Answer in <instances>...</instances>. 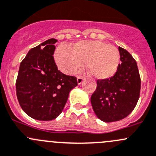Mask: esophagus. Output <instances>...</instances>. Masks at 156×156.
<instances>
[{
  "instance_id": "obj_1",
  "label": "esophagus",
  "mask_w": 156,
  "mask_h": 156,
  "mask_svg": "<svg viewBox=\"0 0 156 156\" xmlns=\"http://www.w3.org/2000/svg\"><path fill=\"white\" fill-rule=\"evenodd\" d=\"M83 81H84V78H82V77L78 76V78H77V81H78V84H81V83H82Z\"/></svg>"
}]
</instances>
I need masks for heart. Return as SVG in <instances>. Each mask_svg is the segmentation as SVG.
<instances>
[{"label": "heart", "mask_w": 156, "mask_h": 156, "mask_svg": "<svg viewBox=\"0 0 156 156\" xmlns=\"http://www.w3.org/2000/svg\"><path fill=\"white\" fill-rule=\"evenodd\" d=\"M58 69L66 75H73L86 61L88 73L97 79H108L116 74L120 65V52L115 46L99 40H83L73 49L61 44L55 52Z\"/></svg>", "instance_id": "b5f03b06"}]
</instances>
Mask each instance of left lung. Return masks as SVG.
<instances>
[{"label":"left lung","instance_id":"obj_1","mask_svg":"<svg viewBox=\"0 0 156 156\" xmlns=\"http://www.w3.org/2000/svg\"><path fill=\"white\" fill-rule=\"evenodd\" d=\"M118 49L122 63L113 77L97 81V88L90 98L96 116L106 123L126 117L140 98L141 80L136 62L126 49Z\"/></svg>","mask_w":156,"mask_h":156}]
</instances>
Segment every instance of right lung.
I'll return each mask as SVG.
<instances>
[{
	"instance_id": "1",
	"label": "right lung",
	"mask_w": 156,
	"mask_h": 156,
	"mask_svg": "<svg viewBox=\"0 0 156 156\" xmlns=\"http://www.w3.org/2000/svg\"><path fill=\"white\" fill-rule=\"evenodd\" d=\"M56 42L49 39L31 49L20 66L16 97L22 110L35 120L47 121L59 116L69 92L78 85L76 77L58 70L52 55Z\"/></svg>"
}]
</instances>
